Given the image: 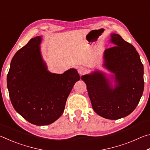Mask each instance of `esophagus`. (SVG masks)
Masks as SVG:
<instances>
[{
  "label": "esophagus",
  "mask_w": 150,
  "mask_h": 150,
  "mask_svg": "<svg viewBox=\"0 0 150 150\" xmlns=\"http://www.w3.org/2000/svg\"><path fill=\"white\" fill-rule=\"evenodd\" d=\"M86 72H87V69H86V68L83 67H80L78 68V73L80 75H84Z\"/></svg>",
  "instance_id": "obj_1"
}]
</instances>
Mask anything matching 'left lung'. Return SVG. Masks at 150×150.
Listing matches in <instances>:
<instances>
[{
	"mask_svg": "<svg viewBox=\"0 0 150 150\" xmlns=\"http://www.w3.org/2000/svg\"><path fill=\"white\" fill-rule=\"evenodd\" d=\"M114 46L104 52V65L114 73L112 87L105 73L96 71L81 77L87 85L93 110L103 118L117 120L130 115L140 100L144 88V66L138 52L120 35L111 34Z\"/></svg>",
	"mask_w": 150,
	"mask_h": 150,
	"instance_id": "8db88e82",
	"label": "left lung"
}]
</instances>
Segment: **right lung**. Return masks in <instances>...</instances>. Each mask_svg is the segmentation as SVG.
I'll return each mask as SVG.
<instances>
[{
  "label": "right lung",
  "instance_id": "right-lung-1",
  "mask_svg": "<svg viewBox=\"0 0 150 150\" xmlns=\"http://www.w3.org/2000/svg\"><path fill=\"white\" fill-rule=\"evenodd\" d=\"M41 42V36L35 37L18 51L7 75V87L14 108L37 126L48 125L62 116L68 96L80 79L73 68L63 74L47 71L40 52Z\"/></svg>",
  "mask_w": 150,
  "mask_h": 150
}]
</instances>
